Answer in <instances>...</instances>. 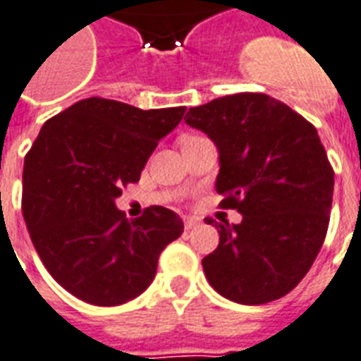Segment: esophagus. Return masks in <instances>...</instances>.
Instances as JSON below:
<instances>
[{"instance_id":"esophagus-1","label":"esophagus","mask_w":361,"mask_h":361,"mask_svg":"<svg viewBox=\"0 0 361 361\" xmlns=\"http://www.w3.org/2000/svg\"><path fill=\"white\" fill-rule=\"evenodd\" d=\"M183 220H184V229L186 231L194 229V227L199 226V220L197 218H194V216H184Z\"/></svg>"}]
</instances>
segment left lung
<instances>
[{
  "mask_svg": "<svg viewBox=\"0 0 361 361\" xmlns=\"http://www.w3.org/2000/svg\"><path fill=\"white\" fill-rule=\"evenodd\" d=\"M186 125L220 152L216 192L240 224H214L220 244L203 259L221 296L259 305L302 281L330 224L334 169L317 128L281 100L262 93L227 94L190 108Z\"/></svg>",
  "mask_w": 361,
  "mask_h": 361,
  "instance_id": "8db88e82",
  "label": "left lung"
}]
</instances>
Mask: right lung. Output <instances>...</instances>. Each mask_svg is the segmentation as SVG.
Masks as SVG:
<instances>
[{"label":"right lung","mask_w":361,"mask_h":361,"mask_svg":"<svg viewBox=\"0 0 361 361\" xmlns=\"http://www.w3.org/2000/svg\"><path fill=\"white\" fill-rule=\"evenodd\" d=\"M184 111L91 97L40 128L24 160L22 214L46 270L76 298L109 307L140 296L183 235L173 210L154 204L128 221L115 199Z\"/></svg>","instance_id":"1"}]
</instances>
